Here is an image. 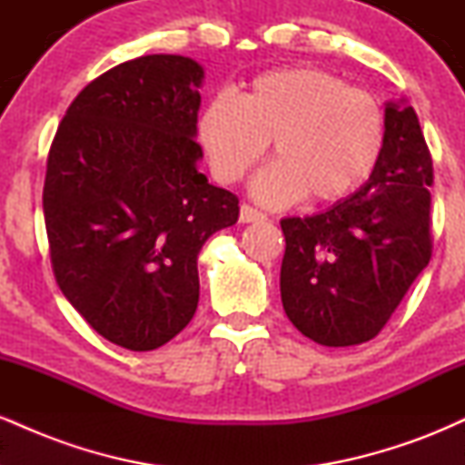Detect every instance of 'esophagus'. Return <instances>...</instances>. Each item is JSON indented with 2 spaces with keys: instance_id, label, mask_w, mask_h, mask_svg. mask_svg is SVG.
Instances as JSON below:
<instances>
[{
  "instance_id": "1",
  "label": "esophagus",
  "mask_w": 465,
  "mask_h": 465,
  "mask_svg": "<svg viewBox=\"0 0 465 465\" xmlns=\"http://www.w3.org/2000/svg\"><path fill=\"white\" fill-rule=\"evenodd\" d=\"M264 214L260 210H255L253 205H249V203H242L240 205V223H258V221H264Z\"/></svg>"
}]
</instances>
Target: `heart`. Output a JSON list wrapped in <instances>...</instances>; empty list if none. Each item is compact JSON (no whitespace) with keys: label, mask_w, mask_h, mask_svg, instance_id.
Here are the masks:
<instances>
[{"label":"heart","mask_w":465,"mask_h":465,"mask_svg":"<svg viewBox=\"0 0 465 465\" xmlns=\"http://www.w3.org/2000/svg\"><path fill=\"white\" fill-rule=\"evenodd\" d=\"M385 111L371 94L312 67L266 72L240 98L218 92L199 117L212 173L236 183L273 140L275 163L253 190L264 203L348 199L385 151Z\"/></svg>","instance_id":"1"}]
</instances>
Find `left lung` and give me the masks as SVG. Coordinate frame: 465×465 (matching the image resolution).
<instances>
[{
  "label": "left lung",
  "instance_id": "left-lung-1",
  "mask_svg": "<svg viewBox=\"0 0 465 465\" xmlns=\"http://www.w3.org/2000/svg\"><path fill=\"white\" fill-rule=\"evenodd\" d=\"M387 137L370 181L328 212L280 221V291L292 325L348 348L385 328L433 255V159L413 106L387 104Z\"/></svg>",
  "mask_w": 465,
  "mask_h": 465
}]
</instances>
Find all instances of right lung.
<instances>
[{"label":"right lung","mask_w":465,"mask_h":465,"mask_svg":"<svg viewBox=\"0 0 465 465\" xmlns=\"http://www.w3.org/2000/svg\"><path fill=\"white\" fill-rule=\"evenodd\" d=\"M203 67L148 54L69 104L47 154L45 232L56 284L100 336L162 348L199 303L196 258L238 221V196L196 170Z\"/></svg>","instance_id":"obj_1"}]
</instances>
